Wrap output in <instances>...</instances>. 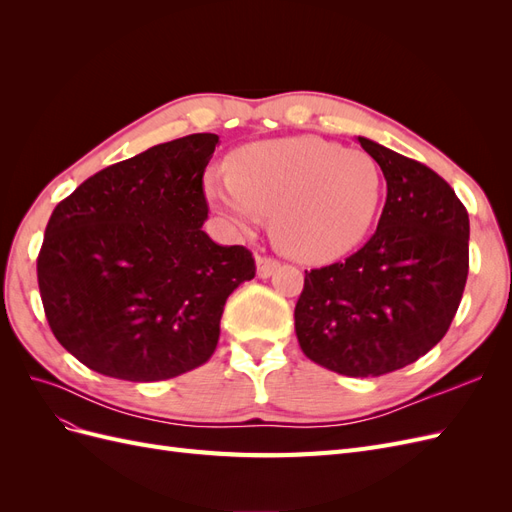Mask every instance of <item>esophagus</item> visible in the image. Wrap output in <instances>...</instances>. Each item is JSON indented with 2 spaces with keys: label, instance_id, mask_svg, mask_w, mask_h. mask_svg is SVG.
I'll use <instances>...</instances> for the list:
<instances>
[{
  "label": "esophagus",
  "instance_id": "34e87169",
  "mask_svg": "<svg viewBox=\"0 0 512 512\" xmlns=\"http://www.w3.org/2000/svg\"><path fill=\"white\" fill-rule=\"evenodd\" d=\"M277 269H280V260L271 256H256V271L260 277H271Z\"/></svg>",
  "mask_w": 512,
  "mask_h": 512
}]
</instances>
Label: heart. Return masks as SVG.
I'll list each match as a JSON object with an SVG mask.
<instances>
[{
  "mask_svg": "<svg viewBox=\"0 0 512 512\" xmlns=\"http://www.w3.org/2000/svg\"><path fill=\"white\" fill-rule=\"evenodd\" d=\"M382 170L361 149L318 136H294L245 147L230 170L209 177L211 205L239 230L271 215L286 254L307 262L354 250L380 209Z\"/></svg>",
  "mask_w": 512,
  "mask_h": 512,
  "instance_id": "b5f03b06",
  "label": "heart"
}]
</instances>
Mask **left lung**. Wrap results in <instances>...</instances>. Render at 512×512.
<instances>
[{"mask_svg": "<svg viewBox=\"0 0 512 512\" xmlns=\"http://www.w3.org/2000/svg\"><path fill=\"white\" fill-rule=\"evenodd\" d=\"M359 143L386 179L378 228L344 262L305 271L294 331L307 359L374 378L421 359L451 327L468 280L470 218L429 166Z\"/></svg>", "mask_w": 512, "mask_h": 512, "instance_id": "left-lung-1", "label": "left lung"}]
</instances>
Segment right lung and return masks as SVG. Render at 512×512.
Instances as JSON below:
<instances>
[{
    "instance_id": "right-lung-1",
    "label": "right lung",
    "mask_w": 512,
    "mask_h": 512,
    "mask_svg": "<svg viewBox=\"0 0 512 512\" xmlns=\"http://www.w3.org/2000/svg\"><path fill=\"white\" fill-rule=\"evenodd\" d=\"M218 134H190L106 166L55 207L38 286L57 342L98 374L158 382L207 363L226 299L256 275L243 245L203 224Z\"/></svg>"
}]
</instances>
